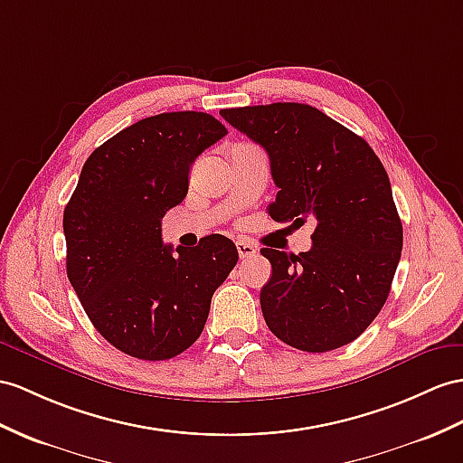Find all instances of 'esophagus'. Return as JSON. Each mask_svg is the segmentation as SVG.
<instances>
[{
  "label": "esophagus",
  "mask_w": 463,
  "mask_h": 463,
  "mask_svg": "<svg viewBox=\"0 0 463 463\" xmlns=\"http://www.w3.org/2000/svg\"><path fill=\"white\" fill-rule=\"evenodd\" d=\"M235 247H238V253H240L241 261H245V259L255 257V253H257L255 247L251 243H247V241H238V243H235Z\"/></svg>",
  "instance_id": "obj_1"
}]
</instances>
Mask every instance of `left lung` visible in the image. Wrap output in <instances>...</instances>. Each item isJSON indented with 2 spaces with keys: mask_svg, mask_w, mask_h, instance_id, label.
<instances>
[{
  "mask_svg": "<svg viewBox=\"0 0 463 463\" xmlns=\"http://www.w3.org/2000/svg\"><path fill=\"white\" fill-rule=\"evenodd\" d=\"M220 114L269 155L279 188L269 216L288 228L317 225L310 251L261 250L273 267L261 288L269 330L312 354L354 342L385 304L402 251L385 166L365 139L307 104Z\"/></svg>",
  "mask_w": 463,
  "mask_h": 463,
  "instance_id": "left-lung-1",
  "label": "left lung"
}]
</instances>
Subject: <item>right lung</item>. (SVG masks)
Here are the masks:
<instances>
[{"label":"right lung","mask_w":463,"mask_h":463,"mask_svg":"<svg viewBox=\"0 0 463 463\" xmlns=\"http://www.w3.org/2000/svg\"><path fill=\"white\" fill-rule=\"evenodd\" d=\"M225 133L204 111L133 123L88 156L64 208L66 275L94 328L131 357L165 362L193 345L238 263L220 233L176 251L161 238L163 216L188 193L190 166Z\"/></svg>","instance_id":"right-lung-1"}]
</instances>
